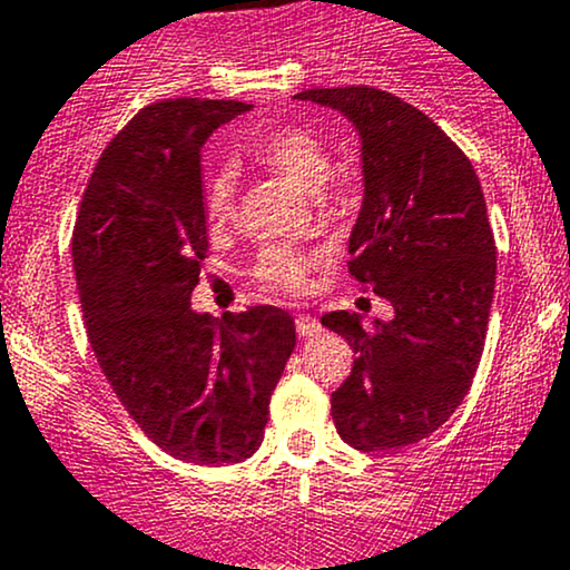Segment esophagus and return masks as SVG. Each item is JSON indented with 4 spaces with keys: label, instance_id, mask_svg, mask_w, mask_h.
Wrapping results in <instances>:
<instances>
[{
    "label": "esophagus",
    "instance_id": "1",
    "mask_svg": "<svg viewBox=\"0 0 570 570\" xmlns=\"http://www.w3.org/2000/svg\"><path fill=\"white\" fill-rule=\"evenodd\" d=\"M296 331H298V336H317L320 331H323V325L317 323L315 317H309V315H298L296 317Z\"/></svg>",
    "mask_w": 570,
    "mask_h": 570
}]
</instances>
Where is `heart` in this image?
Listing matches in <instances>:
<instances>
[{
  "instance_id": "heart-1",
  "label": "heart",
  "mask_w": 570,
  "mask_h": 570,
  "mask_svg": "<svg viewBox=\"0 0 570 570\" xmlns=\"http://www.w3.org/2000/svg\"><path fill=\"white\" fill-rule=\"evenodd\" d=\"M250 156L266 169L277 171L296 183L298 188L317 194L331 177L328 145L302 126H277L255 134L247 145ZM239 175L234 166H220L204 185V209L213 226H223L236 213ZM323 250H302L293 245H268L261 250L255 264V279L274 293H304L309 287V274L325 264Z\"/></svg>"
}]
</instances>
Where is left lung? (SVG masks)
Here are the masks:
<instances>
[{"label": "left lung", "mask_w": 570, "mask_h": 570, "mask_svg": "<svg viewBox=\"0 0 570 570\" xmlns=\"http://www.w3.org/2000/svg\"><path fill=\"white\" fill-rule=\"evenodd\" d=\"M296 99L338 110L361 134L350 274L395 309L374 328L344 309L320 320L357 355L331 395V417L355 450H401L452 417L482 357L495 291L482 185L465 153L399 96L347 86Z\"/></svg>", "instance_id": "8db88e82"}]
</instances>
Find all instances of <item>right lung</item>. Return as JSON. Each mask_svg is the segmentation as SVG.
Masks as SVG:
<instances>
[{"instance_id":"obj_1","label":"right lung","mask_w":570,"mask_h":570,"mask_svg":"<svg viewBox=\"0 0 570 570\" xmlns=\"http://www.w3.org/2000/svg\"><path fill=\"white\" fill-rule=\"evenodd\" d=\"M253 105L164 99L105 147L72 234L88 342L126 412L171 458L232 465L264 441L296 347L277 306L215 323L190 309L207 258L202 147Z\"/></svg>"}]
</instances>
